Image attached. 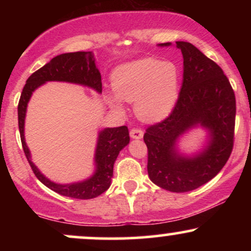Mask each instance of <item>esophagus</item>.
I'll return each mask as SVG.
<instances>
[{"mask_svg": "<svg viewBox=\"0 0 251 251\" xmlns=\"http://www.w3.org/2000/svg\"><path fill=\"white\" fill-rule=\"evenodd\" d=\"M129 135H131L132 139H142L143 138V131L139 128H132L131 131H129Z\"/></svg>", "mask_w": 251, "mask_h": 251, "instance_id": "obj_1", "label": "esophagus"}]
</instances>
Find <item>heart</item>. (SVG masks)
I'll list each match as a JSON object with an SVG mask.
<instances>
[{"label":"heart","mask_w":251,"mask_h":251,"mask_svg":"<svg viewBox=\"0 0 251 251\" xmlns=\"http://www.w3.org/2000/svg\"><path fill=\"white\" fill-rule=\"evenodd\" d=\"M178 71L172 63L146 59L119 66L112 74L116 94H106L112 108L123 112L120 100L134 102L138 118L145 123L163 120L174 108L178 96Z\"/></svg>","instance_id":"1"}]
</instances>
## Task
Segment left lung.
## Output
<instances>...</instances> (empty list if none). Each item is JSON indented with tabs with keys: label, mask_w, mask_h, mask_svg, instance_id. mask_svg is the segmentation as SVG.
<instances>
[{
	"label": "left lung",
	"mask_w": 251,
	"mask_h": 251,
	"mask_svg": "<svg viewBox=\"0 0 251 251\" xmlns=\"http://www.w3.org/2000/svg\"><path fill=\"white\" fill-rule=\"evenodd\" d=\"M169 47L171 42L159 43ZM183 54V83L176 106L163 122L144 134L150 179L171 192H188L211 180L223 169L234 146L236 99L217 63L189 42L177 41ZM196 127L207 131V144L194 155L181 154L177 143Z\"/></svg>",
	"instance_id": "obj_1"
}]
</instances>
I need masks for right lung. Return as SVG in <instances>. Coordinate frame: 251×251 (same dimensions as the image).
<instances>
[{
	"instance_id": "add662e5",
	"label": "right lung",
	"mask_w": 251,
	"mask_h": 251,
	"mask_svg": "<svg viewBox=\"0 0 251 251\" xmlns=\"http://www.w3.org/2000/svg\"><path fill=\"white\" fill-rule=\"evenodd\" d=\"M48 81L76 83L94 89L98 93H101V75L96 65L94 54L92 51H75V53H65L53 57L50 62L46 63L43 67L28 77L20 98L17 113H19V129L22 148L37 179L47 188L66 197L77 198V200L96 198L111 186L114 162L119 152L129 143L128 128L126 126H120V127H106L99 131L96 153H94L96 169L94 174L87 179L71 184H59L51 181L50 178L42 175L35 164L31 162L30 151L25 139V119L28 102L33 92Z\"/></svg>"
}]
</instances>
